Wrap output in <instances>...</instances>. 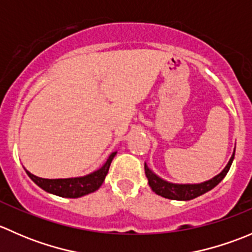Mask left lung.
<instances>
[{"mask_svg": "<svg viewBox=\"0 0 252 252\" xmlns=\"http://www.w3.org/2000/svg\"><path fill=\"white\" fill-rule=\"evenodd\" d=\"M235 150L233 152V156L230 157L229 162L225 166V168L220 172V174L213 177L212 179L207 180V182L200 183V184H174V183H169L159 178L156 175L151 169L147 167L145 163V174H146L147 180H149V185L151 187L152 191L156 192L157 195L166 199L171 200H180V201H188V200H192L195 197L200 196V195L205 194V192L212 190L216 185L220 184L222 182L223 178L225 177L229 171L232 162L234 159Z\"/></svg>", "mask_w": 252, "mask_h": 252, "instance_id": "left-lung-1", "label": "left lung"}]
</instances>
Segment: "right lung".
<instances>
[{
    "label": "right lung",
    "instance_id": "add662e5",
    "mask_svg": "<svg viewBox=\"0 0 252 252\" xmlns=\"http://www.w3.org/2000/svg\"><path fill=\"white\" fill-rule=\"evenodd\" d=\"M116 154L117 152H112L106 163L100 169L85 175V177L67 178V179H45V178H39L32 174L27 169L25 172L29 175L30 179L45 191L61 197L75 199V197H80L96 191L102 185L103 180L108 173V169H110L112 159L116 156Z\"/></svg>",
    "mask_w": 252,
    "mask_h": 252
}]
</instances>
